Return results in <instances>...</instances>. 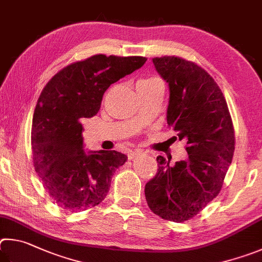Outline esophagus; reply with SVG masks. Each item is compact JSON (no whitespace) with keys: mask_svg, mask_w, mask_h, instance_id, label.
I'll return each instance as SVG.
<instances>
[{"mask_svg":"<svg viewBox=\"0 0 262 262\" xmlns=\"http://www.w3.org/2000/svg\"><path fill=\"white\" fill-rule=\"evenodd\" d=\"M138 155H140V152H138V150H130V152L127 153V159L134 160L135 158L138 157Z\"/></svg>","mask_w":262,"mask_h":262,"instance_id":"obj_1","label":"esophagus"}]
</instances>
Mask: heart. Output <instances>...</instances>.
<instances>
[{
  "instance_id": "b5f03b06",
  "label": "heart",
  "mask_w": 262,
  "mask_h": 262,
  "mask_svg": "<svg viewBox=\"0 0 262 262\" xmlns=\"http://www.w3.org/2000/svg\"><path fill=\"white\" fill-rule=\"evenodd\" d=\"M155 80H158L157 78H145V79H140V80L138 81V84H137V86H141V85L149 84V82L155 81Z\"/></svg>"
}]
</instances>
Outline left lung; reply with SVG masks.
I'll return each mask as SVG.
<instances>
[{
  "instance_id": "obj_1",
  "label": "left lung",
  "mask_w": 262,
  "mask_h": 262,
  "mask_svg": "<svg viewBox=\"0 0 262 262\" xmlns=\"http://www.w3.org/2000/svg\"><path fill=\"white\" fill-rule=\"evenodd\" d=\"M153 63L168 82L167 123L186 141L187 159L171 167L158 157V173L146 184L145 196L154 214L180 223L220 193L235 152V131L222 91L207 71L176 56L154 57Z\"/></svg>"
}]
</instances>
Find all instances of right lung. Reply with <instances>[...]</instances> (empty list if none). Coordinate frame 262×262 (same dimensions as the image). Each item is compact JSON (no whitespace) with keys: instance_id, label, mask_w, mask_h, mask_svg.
<instances>
[{"instance_id":"1","label":"right lung","mask_w":262,"mask_h":262,"mask_svg":"<svg viewBox=\"0 0 262 262\" xmlns=\"http://www.w3.org/2000/svg\"><path fill=\"white\" fill-rule=\"evenodd\" d=\"M146 61L143 56L94 55L63 68L41 92L32 121L33 166L61 208L84 210L107 195L114 172L127 157L116 150L86 153L82 122L98 114L110 85Z\"/></svg>"}]
</instances>
